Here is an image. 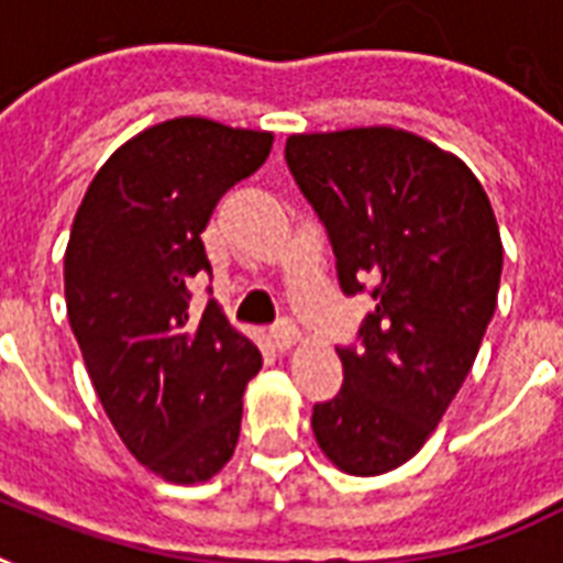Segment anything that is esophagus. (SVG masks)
<instances>
[{
	"instance_id": "esophagus-1",
	"label": "esophagus",
	"mask_w": 563,
	"mask_h": 563,
	"mask_svg": "<svg viewBox=\"0 0 563 563\" xmlns=\"http://www.w3.org/2000/svg\"><path fill=\"white\" fill-rule=\"evenodd\" d=\"M272 342H274V347H277V351H280V353L291 351V347H295V344L300 342L298 327L289 324V321H283L280 327H274V330H272Z\"/></svg>"
}]
</instances>
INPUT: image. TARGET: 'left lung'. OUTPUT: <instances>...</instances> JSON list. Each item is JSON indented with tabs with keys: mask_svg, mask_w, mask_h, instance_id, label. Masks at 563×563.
<instances>
[{
	"mask_svg": "<svg viewBox=\"0 0 563 563\" xmlns=\"http://www.w3.org/2000/svg\"><path fill=\"white\" fill-rule=\"evenodd\" d=\"M286 163L324 221L342 291L374 298L312 432L339 471L379 476L427 444L471 374L497 309V219L455 154L400 128L291 134Z\"/></svg>",
	"mask_w": 563,
	"mask_h": 563,
	"instance_id": "8db88e82",
	"label": "left lung"
}]
</instances>
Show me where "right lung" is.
Instances as JSON below:
<instances>
[{
	"label": "right lung",
	"mask_w": 563,
	"mask_h": 563,
	"mask_svg": "<svg viewBox=\"0 0 563 563\" xmlns=\"http://www.w3.org/2000/svg\"><path fill=\"white\" fill-rule=\"evenodd\" d=\"M274 134L180 117L145 128L96 172L64 256L66 316L110 423L136 462L175 485L212 479L236 450L256 344L216 303L189 318L210 272L201 233Z\"/></svg>",
	"instance_id": "right-lung-1"
}]
</instances>
